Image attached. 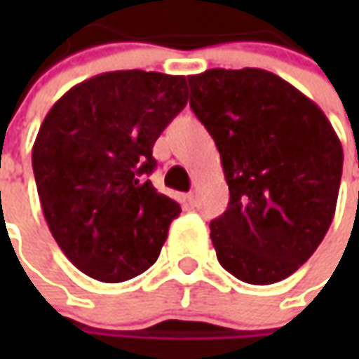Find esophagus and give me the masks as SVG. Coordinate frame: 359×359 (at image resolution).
<instances>
[{"instance_id": "obj_1", "label": "esophagus", "mask_w": 359, "mask_h": 359, "mask_svg": "<svg viewBox=\"0 0 359 359\" xmlns=\"http://www.w3.org/2000/svg\"><path fill=\"white\" fill-rule=\"evenodd\" d=\"M186 203L189 205V208H196L198 205V198H196V194H186Z\"/></svg>"}]
</instances>
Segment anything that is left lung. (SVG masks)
<instances>
[{
  "label": "left lung",
  "mask_w": 359,
  "mask_h": 359,
  "mask_svg": "<svg viewBox=\"0 0 359 359\" xmlns=\"http://www.w3.org/2000/svg\"><path fill=\"white\" fill-rule=\"evenodd\" d=\"M187 81L229 187L228 210L210 224L217 262L245 283L282 282L334 219L338 133L310 97L266 69L215 67Z\"/></svg>",
  "instance_id": "obj_1"
}]
</instances>
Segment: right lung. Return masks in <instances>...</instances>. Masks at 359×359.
<instances>
[{"label":"right lung","instance_id":"right-lung-1","mask_svg":"<svg viewBox=\"0 0 359 359\" xmlns=\"http://www.w3.org/2000/svg\"><path fill=\"white\" fill-rule=\"evenodd\" d=\"M186 76L123 69L65 91L37 131L32 163L49 231L93 280L118 283L156 264L182 208L145 173L159 133L187 104Z\"/></svg>","mask_w":359,"mask_h":359}]
</instances>
